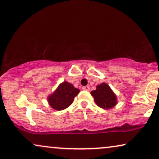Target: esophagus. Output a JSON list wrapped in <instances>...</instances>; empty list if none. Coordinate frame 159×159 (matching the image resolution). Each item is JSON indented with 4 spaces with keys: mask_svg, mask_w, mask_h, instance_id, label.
Returning a JSON list of instances; mask_svg holds the SVG:
<instances>
[{
    "mask_svg": "<svg viewBox=\"0 0 159 159\" xmlns=\"http://www.w3.org/2000/svg\"><path fill=\"white\" fill-rule=\"evenodd\" d=\"M82 89H83V90H85V91H89V90H90V87L88 86H83Z\"/></svg>",
    "mask_w": 159,
    "mask_h": 159,
    "instance_id": "34e87169",
    "label": "esophagus"
}]
</instances>
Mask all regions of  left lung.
Returning <instances> with one entry per match:
<instances>
[{
    "mask_svg": "<svg viewBox=\"0 0 159 159\" xmlns=\"http://www.w3.org/2000/svg\"><path fill=\"white\" fill-rule=\"evenodd\" d=\"M91 94L98 106L103 109H111L117 104V97L109 85L102 83L97 86V89L92 91Z\"/></svg>",
    "mask_w": 159,
    "mask_h": 159,
    "instance_id": "left-lung-1",
    "label": "left lung"
}]
</instances>
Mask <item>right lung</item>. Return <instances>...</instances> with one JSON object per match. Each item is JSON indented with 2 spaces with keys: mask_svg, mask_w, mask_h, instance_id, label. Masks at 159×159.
Instances as JSON below:
<instances>
[{
  "mask_svg": "<svg viewBox=\"0 0 159 159\" xmlns=\"http://www.w3.org/2000/svg\"><path fill=\"white\" fill-rule=\"evenodd\" d=\"M79 92V89L75 88L73 84L64 81L58 86L52 94L49 96L48 103L55 110H62L71 105Z\"/></svg>",
  "mask_w": 159,
  "mask_h": 159,
  "instance_id": "1",
  "label": "right lung"
}]
</instances>
